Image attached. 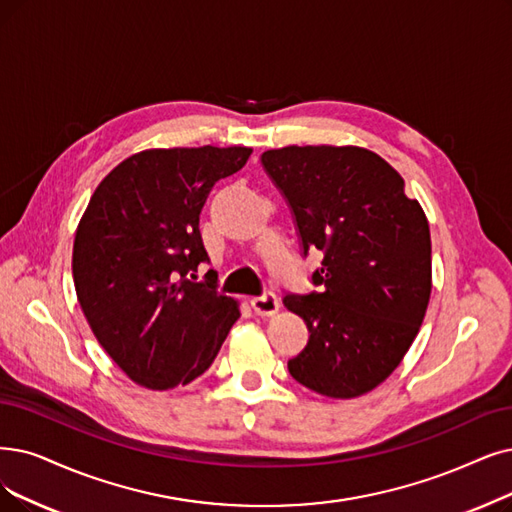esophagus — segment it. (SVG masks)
Returning a JSON list of instances; mask_svg holds the SVG:
<instances>
[{
  "label": "esophagus",
  "mask_w": 512,
  "mask_h": 512,
  "mask_svg": "<svg viewBox=\"0 0 512 512\" xmlns=\"http://www.w3.org/2000/svg\"><path fill=\"white\" fill-rule=\"evenodd\" d=\"M252 309L256 315L260 317H273L279 311V300L275 294H262V296H254L250 300Z\"/></svg>",
  "instance_id": "34e87169"
}]
</instances>
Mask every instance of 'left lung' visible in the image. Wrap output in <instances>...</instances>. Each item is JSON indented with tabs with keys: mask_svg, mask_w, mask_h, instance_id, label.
Returning a JSON list of instances; mask_svg holds the SVG:
<instances>
[{
	"mask_svg": "<svg viewBox=\"0 0 512 512\" xmlns=\"http://www.w3.org/2000/svg\"><path fill=\"white\" fill-rule=\"evenodd\" d=\"M262 166L290 203L304 254L323 252L321 290L283 298L309 327L288 370L330 399L370 393L410 351L431 300L426 214L391 163L363 147L292 145L264 151Z\"/></svg>",
	"mask_w": 512,
	"mask_h": 512,
	"instance_id": "left-lung-1",
	"label": "left lung"
}]
</instances>
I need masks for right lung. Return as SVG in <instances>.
Segmentation results:
<instances>
[{
  "mask_svg": "<svg viewBox=\"0 0 512 512\" xmlns=\"http://www.w3.org/2000/svg\"><path fill=\"white\" fill-rule=\"evenodd\" d=\"M250 147L147 149L100 180L73 241V281L96 340L130 380L170 391L216 359L239 302L187 275L208 252L199 214Z\"/></svg>",
  "mask_w": 512,
  "mask_h": 512,
  "instance_id": "1",
  "label": "right lung"
}]
</instances>
